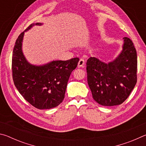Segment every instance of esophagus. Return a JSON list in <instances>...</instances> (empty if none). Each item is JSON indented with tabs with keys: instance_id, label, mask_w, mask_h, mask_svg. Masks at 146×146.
<instances>
[{
	"instance_id": "esophagus-1",
	"label": "esophagus",
	"mask_w": 146,
	"mask_h": 146,
	"mask_svg": "<svg viewBox=\"0 0 146 146\" xmlns=\"http://www.w3.org/2000/svg\"><path fill=\"white\" fill-rule=\"evenodd\" d=\"M84 65H85V61L84 59L81 58L80 59V60L78 61V66L80 68H83L84 67Z\"/></svg>"
}]
</instances>
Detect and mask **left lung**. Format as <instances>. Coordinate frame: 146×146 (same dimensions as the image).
<instances>
[{"label":"left lung","instance_id":"left-lung-1","mask_svg":"<svg viewBox=\"0 0 146 146\" xmlns=\"http://www.w3.org/2000/svg\"><path fill=\"white\" fill-rule=\"evenodd\" d=\"M123 38V50L114 61L106 64L90 57L86 62L89 87L93 99L102 106L122 104L137 82V51L129 38Z\"/></svg>","mask_w":146,"mask_h":146}]
</instances>
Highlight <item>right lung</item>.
I'll use <instances>...</instances> for the list:
<instances>
[{"instance_id": "1", "label": "right lung", "mask_w": 146, "mask_h": 146, "mask_svg": "<svg viewBox=\"0 0 146 146\" xmlns=\"http://www.w3.org/2000/svg\"><path fill=\"white\" fill-rule=\"evenodd\" d=\"M34 25L31 24L25 31ZM35 25H41L36 23ZM24 32L15 42L12 56V76L14 84L24 99L33 107L46 110L56 107L62 102L69 78L77 66L78 57L55 60L42 66L29 64L24 58L21 46Z\"/></svg>"}]
</instances>
